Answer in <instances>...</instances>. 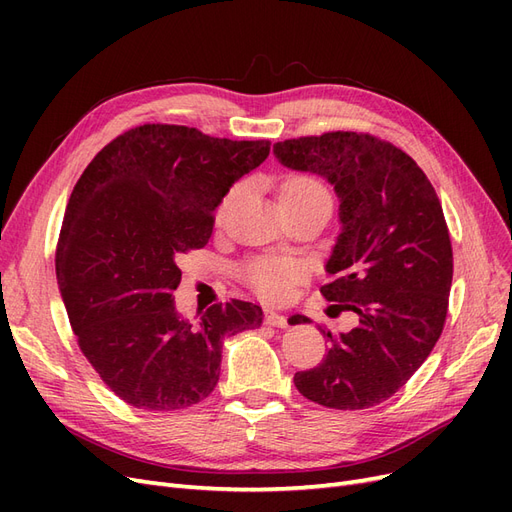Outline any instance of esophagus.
Segmentation results:
<instances>
[{"label":"esophagus","instance_id":"esophagus-1","mask_svg":"<svg viewBox=\"0 0 512 512\" xmlns=\"http://www.w3.org/2000/svg\"><path fill=\"white\" fill-rule=\"evenodd\" d=\"M265 322L269 324V327H277V329H284V327H288V320H286V316L273 312V309H267Z\"/></svg>","mask_w":512,"mask_h":512}]
</instances>
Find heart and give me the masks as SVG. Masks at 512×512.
I'll return each mask as SVG.
<instances>
[{
	"label": "heart",
	"mask_w": 512,
	"mask_h": 512,
	"mask_svg": "<svg viewBox=\"0 0 512 512\" xmlns=\"http://www.w3.org/2000/svg\"><path fill=\"white\" fill-rule=\"evenodd\" d=\"M235 194H237V190H230L226 194L218 215H222L228 209L230 200L235 198ZM316 196H329V194L312 177L297 175V177L286 179L282 185V203H290V200L316 198ZM299 275H301V265L297 260H290V258L267 256V258L254 260L252 265L247 267V277H250L252 286L260 294H267V297H284V294L294 286V282L299 280Z\"/></svg>",
	"instance_id": "b5f03b06"
}]
</instances>
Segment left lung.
<instances>
[{
  "label": "left lung",
  "mask_w": 512,
  "mask_h": 512,
  "mask_svg": "<svg viewBox=\"0 0 512 512\" xmlns=\"http://www.w3.org/2000/svg\"><path fill=\"white\" fill-rule=\"evenodd\" d=\"M273 153L333 185L339 235L324 267L333 282L320 292L359 316L346 333L322 331L327 356L297 371L294 386L320 406L371 408L410 380L444 329L453 250L438 194L408 153L369 134L290 138Z\"/></svg>",
  "instance_id": "1"
}]
</instances>
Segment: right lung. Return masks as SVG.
<instances>
[{"mask_svg":"<svg viewBox=\"0 0 512 512\" xmlns=\"http://www.w3.org/2000/svg\"><path fill=\"white\" fill-rule=\"evenodd\" d=\"M269 149L147 123L108 143L76 181L57 284L87 361L126 404L158 412L198 404L220 380L224 337L262 324V309L239 299L188 320L173 292L177 260L207 245L213 211Z\"/></svg>","mask_w":512,"mask_h":512,"instance_id":"add662e5","label":"right lung"}]
</instances>
